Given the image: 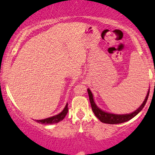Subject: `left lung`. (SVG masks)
Returning a JSON list of instances; mask_svg holds the SVG:
<instances>
[{
    "label": "left lung",
    "mask_w": 155,
    "mask_h": 155,
    "mask_svg": "<svg viewBox=\"0 0 155 155\" xmlns=\"http://www.w3.org/2000/svg\"><path fill=\"white\" fill-rule=\"evenodd\" d=\"M87 92L89 94V97H90V104H91V107L92 109V111L94 112L95 115L97 118L99 119V120L101 122H104V123H107V124H120L122 123V122H125L127 121H128L131 119H133V117H136L139 112L143 109V108L144 107L146 103H147V99H148L149 91L147 92V95L146 96V98L144 99V101L143 102V104L140 105V106L138 109H136V111L132 112L130 114H114L108 113V112H106L103 110H101V108H99L97 106V105L95 104V101L93 99V95L90 91V89H87Z\"/></svg>",
    "instance_id": "8db88e82"
}]
</instances>
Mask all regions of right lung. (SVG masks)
I'll use <instances>...</instances> for the list:
<instances>
[{
	"instance_id": "1",
	"label": "right lung",
	"mask_w": 155,
	"mask_h": 155,
	"mask_svg": "<svg viewBox=\"0 0 155 155\" xmlns=\"http://www.w3.org/2000/svg\"><path fill=\"white\" fill-rule=\"evenodd\" d=\"M68 111V104L66 106H65L64 109L60 112L58 114L55 115V116L49 117V118L44 119V120H35L37 122L41 124H54L58 123V122H60L65 118V117L66 116Z\"/></svg>"
}]
</instances>
